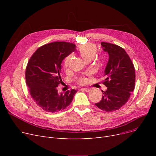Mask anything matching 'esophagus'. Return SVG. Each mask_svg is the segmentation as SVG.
I'll list each match as a JSON object with an SVG mask.
<instances>
[{"mask_svg":"<svg viewBox=\"0 0 156 156\" xmlns=\"http://www.w3.org/2000/svg\"><path fill=\"white\" fill-rule=\"evenodd\" d=\"M82 90H85V92H88L90 91V89L87 88H82Z\"/></svg>","mask_w":156,"mask_h":156,"instance_id":"34e87169","label":"esophagus"}]
</instances>
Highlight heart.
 <instances>
[{
  "label": "heart",
  "mask_w": 156,
  "mask_h": 156,
  "mask_svg": "<svg viewBox=\"0 0 156 156\" xmlns=\"http://www.w3.org/2000/svg\"><path fill=\"white\" fill-rule=\"evenodd\" d=\"M97 51V47L94 44H87L79 47L78 52L80 55L83 57L84 60L92 59L94 57ZM71 55L66 57L64 61V67L68 68ZM76 81L80 84H84L86 82V79L84 76H80L76 78Z\"/></svg>",
  "instance_id": "1"
}]
</instances>
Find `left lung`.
I'll list each match as a JSON object with an SVG mask.
<instances>
[{
  "label": "left lung",
  "instance_id": "8db88e82",
  "mask_svg": "<svg viewBox=\"0 0 156 156\" xmlns=\"http://www.w3.org/2000/svg\"><path fill=\"white\" fill-rule=\"evenodd\" d=\"M101 45L103 51L109 54L103 81L107 90L102 92V100L95 104L102 111L112 112L123 106L134 90L135 68L129 57L121 47L108 42H101Z\"/></svg>",
  "mask_w": 156,
  "mask_h": 156
}]
</instances>
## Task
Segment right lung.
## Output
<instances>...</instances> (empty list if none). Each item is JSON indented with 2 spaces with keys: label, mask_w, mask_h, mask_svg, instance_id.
<instances>
[{
  "label": "right lung",
  "mask_w": 156,
  "mask_h": 156,
  "mask_svg": "<svg viewBox=\"0 0 156 156\" xmlns=\"http://www.w3.org/2000/svg\"><path fill=\"white\" fill-rule=\"evenodd\" d=\"M76 45L55 42L38 48L32 55L26 68V81L29 92L38 106L48 112H57L71 103L76 90L57 92L62 83L61 64L66 57L75 51Z\"/></svg>",
  "instance_id": "obj_1"
}]
</instances>
